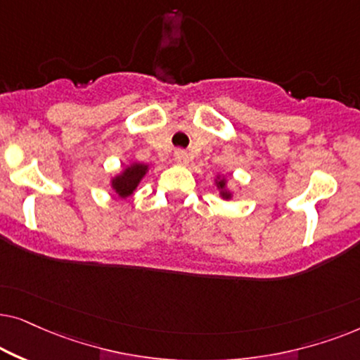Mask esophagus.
Returning <instances> with one entry per match:
<instances>
[{"label":"esophagus","instance_id":"obj_1","mask_svg":"<svg viewBox=\"0 0 360 360\" xmlns=\"http://www.w3.org/2000/svg\"><path fill=\"white\" fill-rule=\"evenodd\" d=\"M174 161L177 162V165H188V162H189L188 153H186L184 150H176L174 151Z\"/></svg>","mask_w":360,"mask_h":360}]
</instances>
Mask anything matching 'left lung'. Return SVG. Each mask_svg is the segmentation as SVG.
<instances>
[{
    "mask_svg": "<svg viewBox=\"0 0 360 360\" xmlns=\"http://www.w3.org/2000/svg\"><path fill=\"white\" fill-rule=\"evenodd\" d=\"M217 186H219V188L220 189H222L224 188V186H225V181L222 179V181H219V183H217ZM222 198H225V199H229L230 198V194L229 193H225V191H224V193H222Z\"/></svg>",
    "mask_w": 360,
    "mask_h": 360,
    "instance_id": "obj_1",
    "label": "left lung"
}]
</instances>
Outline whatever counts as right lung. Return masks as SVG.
Returning <instances> with one entry per match:
<instances>
[{
	"mask_svg": "<svg viewBox=\"0 0 360 360\" xmlns=\"http://www.w3.org/2000/svg\"><path fill=\"white\" fill-rule=\"evenodd\" d=\"M148 166L145 165H131L130 167L123 171L122 176H118L117 179H113V189L117 191L118 195L122 198H128V195L133 194V191L136 189L138 183L141 181V177L146 174Z\"/></svg>",
	"mask_w": 360,
	"mask_h": 360,
	"instance_id": "obj_1",
	"label": "right lung"
}]
</instances>
